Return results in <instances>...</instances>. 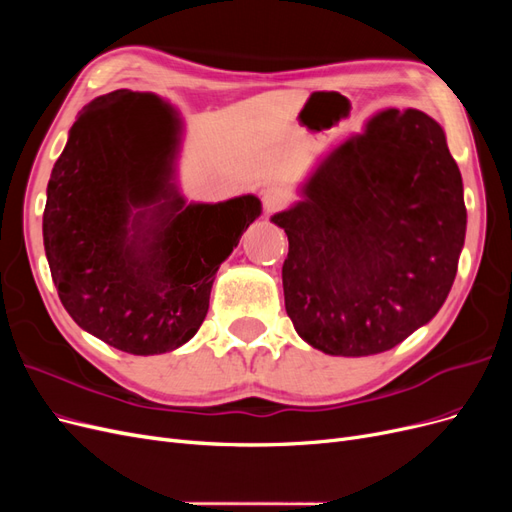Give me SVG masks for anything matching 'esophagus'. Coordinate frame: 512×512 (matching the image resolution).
Masks as SVG:
<instances>
[{
  "instance_id": "esophagus-1",
  "label": "esophagus",
  "mask_w": 512,
  "mask_h": 512,
  "mask_svg": "<svg viewBox=\"0 0 512 512\" xmlns=\"http://www.w3.org/2000/svg\"><path fill=\"white\" fill-rule=\"evenodd\" d=\"M288 203V194L286 190L277 188V185H271L265 192H262V207H265V213H275Z\"/></svg>"
}]
</instances>
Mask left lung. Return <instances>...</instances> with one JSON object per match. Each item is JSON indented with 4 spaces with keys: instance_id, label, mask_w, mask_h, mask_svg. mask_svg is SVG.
Returning <instances> with one entry per match:
<instances>
[{
    "instance_id": "1",
    "label": "left lung",
    "mask_w": 512,
    "mask_h": 512,
    "mask_svg": "<svg viewBox=\"0 0 512 512\" xmlns=\"http://www.w3.org/2000/svg\"><path fill=\"white\" fill-rule=\"evenodd\" d=\"M299 196L271 222L288 235L284 301L303 342L380 354L440 312L468 215L436 119L384 108L316 164Z\"/></svg>"
}]
</instances>
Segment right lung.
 I'll list each match as a JSON object with an SVG mask.
<instances>
[{
	"label": "right lung",
	"instance_id": "right-lung-1",
	"mask_svg": "<svg viewBox=\"0 0 512 512\" xmlns=\"http://www.w3.org/2000/svg\"><path fill=\"white\" fill-rule=\"evenodd\" d=\"M141 98L119 89L76 117L46 185L42 237L72 320L149 356L196 335L215 273L262 205L254 194L188 203L177 183L183 123L166 108L160 141Z\"/></svg>",
	"mask_w": 512,
	"mask_h": 512
}]
</instances>
